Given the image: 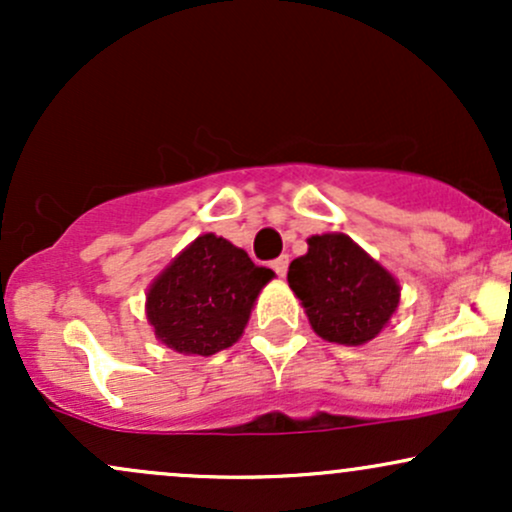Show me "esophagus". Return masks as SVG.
<instances>
[{
    "label": "esophagus",
    "mask_w": 512,
    "mask_h": 512,
    "mask_svg": "<svg viewBox=\"0 0 512 512\" xmlns=\"http://www.w3.org/2000/svg\"><path fill=\"white\" fill-rule=\"evenodd\" d=\"M272 269L279 276H286V272H289V255H281L279 260L272 262Z\"/></svg>",
    "instance_id": "esophagus-1"
}]
</instances>
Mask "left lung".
Listing matches in <instances>:
<instances>
[{
	"mask_svg": "<svg viewBox=\"0 0 512 512\" xmlns=\"http://www.w3.org/2000/svg\"><path fill=\"white\" fill-rule=\"evenodd\" d=\"M289 286L310 327L325 342L361 346L378 337L397 313L399 281L346 233L308 238V252L291 262Z\"/></svg>",
	"mask_w": 512,
	"mask_h": 512,
	"instance_id": "obj_1",
	"label": "left lung"
}]
</instances>
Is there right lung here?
<instances>
[{
	"mask_svg": "<svg viewBox=\"0 0 512 512\" xmlns=\"http://www.w3.org/2000/svg\"><path fill=\"white\" fill-rule=\"evenodd\" d=\"M274 272L231 240L202 233L146 289L156 339L185 356H214L243 337L257 296Z\"/></svg>",
	"mask_w": 512,
	"mask_h": 512,
	"instance_id": "obj_1",
	"label": "right lung"
}]
</instances>
